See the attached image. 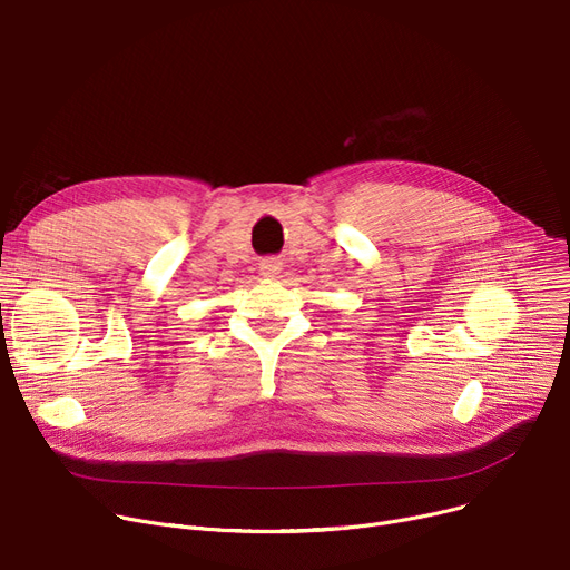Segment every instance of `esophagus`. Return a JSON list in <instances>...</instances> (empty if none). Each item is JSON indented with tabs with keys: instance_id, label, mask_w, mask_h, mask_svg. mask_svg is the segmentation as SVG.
<instances>
[{
	"instance_id": "34e87169",
	"label": "esophagus",
	"mask_w": 570,
	"mask_h": 570,
	"mask_svg": "<svg viewBox=\"0 0 570 570\" xmlns=\"http://www.w3.org/2000/svg\"><path fill=\"white\" fill-rule=\"evenodd\" d=\"M279 271H282V261L279 258L271 256V258H263L261 261V275L263 277H277Z\"/></svg>"
}]
</instances>
